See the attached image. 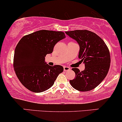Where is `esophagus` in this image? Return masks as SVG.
I'll list each match as a JSON object with an SVG mask.
<instances>
[{"instance_id": "1", "label": "esophagus", "mask_w": 122, "mask_h": 122, "mask_svg": "<svg viewBox=\"0 0 122 122\" xmlns=\"http://www.w3.org/2000/svg\"><path fill=\"white\" fill-rule=\"evenodd\" d=\"M71 70V68L68 67H64V71H68Z\"/></svg>"}]
</instances>
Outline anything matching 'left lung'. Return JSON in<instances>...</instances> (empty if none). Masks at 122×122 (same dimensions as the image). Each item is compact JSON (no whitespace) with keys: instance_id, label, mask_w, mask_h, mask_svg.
<instances>
[{"instance_id":"obj_1","label":"left lung","mask_w":122,"mask_h":122,"mask_svg":"<svg viewBox=\"0 0 122 122\" xmlns=\"http://www.w3.org/2000/svg\"><path fill=\"white\" fill-rule=\"evenodd\" d=\"M66 34L79 43V58L85 64L81 72L73 68L75 78L70 80L71 86L81 92L91 91L107 75L110 66V55L107 45L96 33L87 30L66 31Z\"/></svg>"}]
</instances>
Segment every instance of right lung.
I'll use <instances>...</instances> for the list:
<instances>
[{"label": "right lung", "mask_w": 122, "mask_h": 122, "mask_svg": "<svg viewBox=\"0 0 122 122\" xmlns=\"http://www.w3.org/2000/svg\"><path fill=\"white\" fill-rule=\"evenodd\" d=\"M65 37L63 31L41 30L20 40L15 50L13 67L20 81L28 90L40 93L49 89L63 71L61 66H49L45 59L53 51L55 44Z\"/></svg>", "instance_id": "obj_1"}]
</instances>
